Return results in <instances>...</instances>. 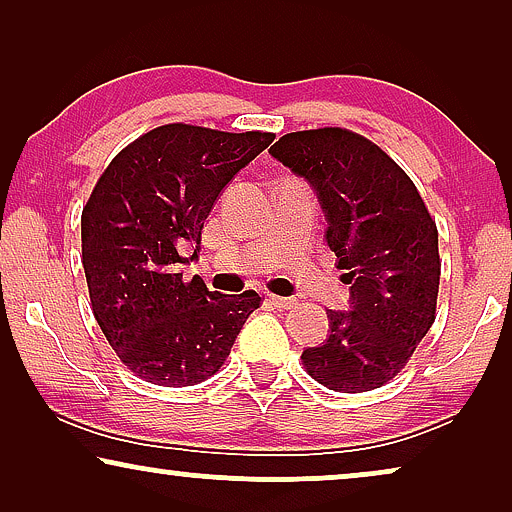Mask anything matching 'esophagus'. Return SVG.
Returning <instances> with one entry per match:
<instances>
[{"label":"esophagus","instance_id":"34e87169","mask_svg":"<svg viewBox=\"0 0 512 512\" xmlns=\"http://www.w3.org/2000/svg\"><path fill=\"white\" fill-rule=\"evenodd\" d=\"M270 305L279 307V310H293V307L298 305L296 298H286V296H268Z\"/></svg>","mask_w":512,"mask_h":512}]
</instances>
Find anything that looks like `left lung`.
Wrapping results in <instances>:
<instances>
[{"label": "left lung", "instance_id": "left-lung-1", "mask_svg": "<svg viewBox=\"0 0 512 512\" xmlns=\"http://www.w3.org/2000/svg\"><path fill=\"white\" fill-rule=\"evenodd\" d=\"M270 153L317 191L324 237L352 284V310H326L331 335L300 356L307 375L342 394L382 387L436 321V221L394 158L352 130L289 132Z\"/></svg>", "mask_w": 512, "mask_h": 512}]
</instances>
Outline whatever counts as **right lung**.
<instances>
[{
	"label": "right lung",
	"mask_w": 512,
	"mask_h": 512,
	"mask_svg": "<svg viewBox=\"0 0 512 512\" xmlns=\"http://www.w3.org/2000/svg\"><path fill=\"white\" fill-rule=\"evenodd\" d=\"M272 132L167 123L107 165L81 214L90 305L118 359L158 387H193L228 359L256 291L223 296L177 272L223 186L270 146Z\"/></svg>",
	"instance_id": "right-lung-1"
}]
</instances>
